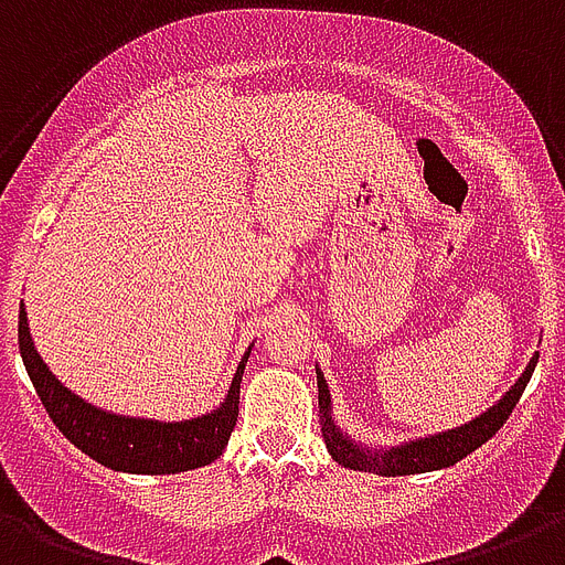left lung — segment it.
Segmentation results:
<instances>
[{
    "label": "left lung",
    "mask_w": 565,
    "mask_h": 565,
    "mask_svg": "<svg viewBox=\"0 0 565 565\" xmlns=\"http://www.w3.org/2000/svg\"><path fill=\"white\" fill-rule=\"evenodd\" d=\"M540 353L531 355L527 367L522 370V376L516 379V385L508 394L487 408L484 414H478L476 419H469L463 426L440 431V435L417 437L408 444L387 446V449H373V446L355 444L353 437H347L341 426L332 417V399H329V387L323 373L318 370V405H320V431H323V444H327L329 455L335 458L341 467L359 469V472H373V476H414V472H431V469H446L452 463L463 461L469 452H476L478 446L487 444L490 437L504 426V419L511 417L516 408L519 396L531 382V373L536 367Z\"/></svg>",
    "instance_id": "1"
}]
</instances>
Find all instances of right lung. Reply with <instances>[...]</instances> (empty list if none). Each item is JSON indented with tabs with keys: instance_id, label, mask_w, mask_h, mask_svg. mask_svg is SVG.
<instances>
[{
	"instance_id": "obj_1",
	"label": "right lung",
	"mask_w": 565,
	"mask_h": 565,
	"mask_svg": "<svg viewBox=\"0 0 565 565\" xmlns=\"http://www.w3.org/2000/svg\"><path fill=\"white\" fill-rule=\"evenodd\" d=\"M20 353L40 403H43L52 423L61 428L70 444H75L93 461L116 469V472L171 476V472L206 467L224 452V446L233 435V426H236L238 387H242V373H245L250 350L245 353V359L238 361L224 403L201 414V417L178 419V423L125 417V414L96 408L87 399H81L78 394H72L34 350V341H31L29 332V315H25L22 306Z\"/></svg>"
}]
</instances>
